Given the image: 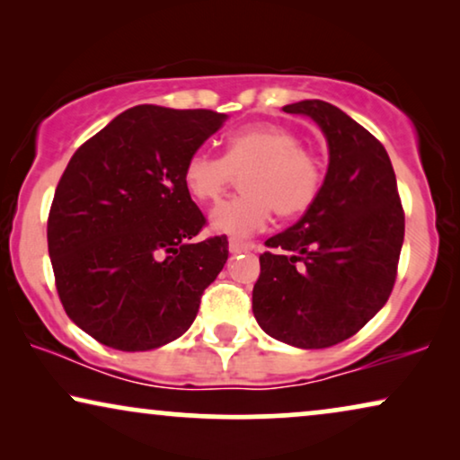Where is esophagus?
<instances>
[{
  "instance_id": "obj_1",
  "label": "esophagus",
  "mask_w": 460,
  "mask_h": 460,
  "mask_svg": "<svg viewBox=\"0 0 460 460\" xmlns=\"http://www.w3.org/2000/svg\"><path fill=\"white\" fill-rule=\"evenodd\" d=\"M228 249H230V253H243V251H253L255 244L247 243V241H238V238H230Z\"/></svg>"
}]
</instances>
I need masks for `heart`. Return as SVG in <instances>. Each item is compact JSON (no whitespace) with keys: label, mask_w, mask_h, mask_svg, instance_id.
<instances>
[{"label":"heart","mask_w":460,"mask_h":460,"mask_svg":"<svg viewBox=\"0 0 460 460\" xmlns=\"http://www.w3.org/2000/svg\"><path fill=\"white\" fill-rule=\"evenodd\" d=\"M241 197L211 213L213 230L249 236L270 222L304 216L324 184V165L295 131L280 125H253L226 137L224 155L194 150L184 163L181 181L197 203H217L241 178Z\"/></svg>","instance_id":"obj_1"}]
</instances>
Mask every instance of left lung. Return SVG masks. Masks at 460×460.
<instances>
[{
    "mask_svg": "<svg viewBox=\"0 0 460 460\" xmlns=\"http://www.w3.org/2000/svg\"><path fill=\"white\" fill-rule=\"evenodd\" d=\"M307 115L329 142V172L316 203L268 238L253 287L263 331L304 349L331 348L356 335L392 295L404 209L387 150L324 100L282 106Z\"/></svg>",
    "mask_w": 460,
    "mask_h": 460,
    "instance_id": "obj_1",
    "label": "left lung"
}]
</instances>
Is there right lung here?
<instances>
[{"label":"right lung","mask_w":460,"mask_h":460,"mask_svg":"<svg viewBox=\"0 0 460 460\" xmlns=\"http://www.w3.org/2000/svg\"><path fill=\"white\" fill-rule=\"evenodd\" d=\"M224 121L216 111L140 104L68 161L49 207L48 251L66 316L96 341L155 349L197 318L228 241H192L207 219L181 172Z\"/></svg>","instance_id":"obj_1"}]
</instances>
